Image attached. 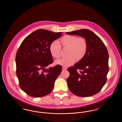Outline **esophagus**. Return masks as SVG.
<instances>
[{"mask_svg": "<svg viewBox=\"0 0 122 122\" xmlns=\"http://www.w3.org/2000/svg\"><path fill=\"white\" fill-rule=\"evenodd\" d=\"M62 70H63V71H64V70H67V68H65V67H63Z\"/></svg>", "mask_w": 122, "mask_h": 122, "instance_id": "esophagus-1", "label": "esophagus"}]
</instances>
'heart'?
<instances>
[{
    "label": "heart",
    "instance_id": "b5f03b06",
    "mask_svg": "<svg viewBox=\"0 0 122 122\" xmlns=\"http://www.w3.org/2000/svg\"><path fill=\"white\" fill-rule=\"evenodd\" d=\"M61 46L56 41H52L49 45V52L53 58H59L61 56V47L67 48L65 57L55 61V64L67 67L78 62L85 57L87 51L88 44L83 37L72 35H65L60 39Z\"/></svg>",
    "mask_w": 122,
    "mask_h": 122
}]
</instances>
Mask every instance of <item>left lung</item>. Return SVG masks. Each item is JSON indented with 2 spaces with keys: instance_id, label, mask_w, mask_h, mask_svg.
Wrapping results in <instances>:
<instances>
[{
  "instance_id": "1",
  "label": "left lung",
  "mask_w": 122,
  "mask_h": 122,
  "mask_svg": "<svg viewBox=\"0 0 122 122\" xmlns=\"http://www.w3.org/2000/svg\"><path fill=\"white\" fill-rule=\"evenodd\" d=\"M66 33L81 36L86 40L88 44L84 58L74 67L68 69L70 74L67 80L68 87L76 96H93L102 90L107 80L109 71L107 48L98 36L89 30L81 29Z\"/></svg>"
}]
</instances>
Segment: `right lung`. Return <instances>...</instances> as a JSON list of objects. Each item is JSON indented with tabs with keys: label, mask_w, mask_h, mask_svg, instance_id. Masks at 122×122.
Returning <instances> with one entry per match:
<instances>
[{
	"label": "right lung",
	"mask_w": 122,
	"mask_h": 122,
	"mask_svg": "<svg viewBox=\"0 0 122 122\" xmlns=\"http://www.w3.org/2000/svg\"><path fill=\"white\" fill-rule=\"evenodd\" d=\"M62 33L38 29L26 36L19 46L15 57L16 76L20 88L30 96L40 97L52 91L62 67L58 64L46 69L53 62L49 47Z\"/></svg>",
	"instance_id": "add662e5"
}]
</instances>
